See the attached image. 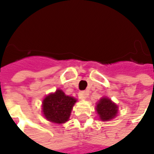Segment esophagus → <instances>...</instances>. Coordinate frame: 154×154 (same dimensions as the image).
Returning a JSON list of instances; mask_svg holds the SVG:
<instances>
[{
	"label": "esophagus",
	"instance_id": "esophagus-1",
	"mask_svg": "<svg viewBox=\"0 0 154 154\" xmlns=\"http://www.w3.org/2000/svg\"><path fill=\"white\" fill-rule=\"evenodd\" d=\"M78 97L81 100H86L88 97V93L87 91H81L80 93L78 94Z\"/></svg>",
	"mask_w": 154,
	"mask_h": 154
}]
</instances>
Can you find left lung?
<instances>
[{"instance_id": "left-lung-1", "label": "left lung", "mask_w": 154, "mask_h": 154, "mask_svg": "<svg viewBox=\"0 0 154 154\" xmlns=\"http://www.w3.org/2000/svg\"><path fill=\"white\" fill-rule=\"evenodd\" d=\"M97 114L102 121H108L114 119L118 113V106L108 97H102L97 104Z\"/></svg>"}]
</instances>
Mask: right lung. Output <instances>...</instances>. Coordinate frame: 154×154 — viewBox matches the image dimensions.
Segmentation results:
<instances>
[{
	"instance_id": "right-lung-1",
	"label": "right lung",
	"mask_w": 154,
	"mask_h": 154,
	"mask_svg": "<svg viewBox=\"0 0 154 154\" xmlns=\"http://www.w3.org/2000/svg\"><path fill=\"white\" fill-rule=\"evenodd\" d=\"M76 102L75 98L66 96L63 91L57 89L54 93L48 95L43 100V114L50 122L63 124L69 119Z\"/></svg>"
}]
</instances>
